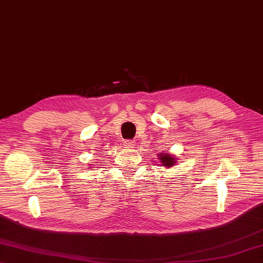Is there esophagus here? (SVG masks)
<instances>
[{"label":"esophagus","mask_w":263,"mask_h":263,"mask_svg":"<svg viewBox=\"0 0 263 263\" xmlns=\"http://www.w3.org/2000/svg\"><path fill=\"white\" fill-rule=\"evenodd\" d=\"M124 146H125V148H128V149L133 148V147H135V141H133V140H125Z\"/></svg>","instance_id":"esophagus-1"}]
</instances>
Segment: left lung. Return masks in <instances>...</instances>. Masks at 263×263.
I'll return each mask as SVG.
<instances>
[{
	"label": "left lung",
	"instance_id": "1",
	"mask_svg": "<svg viewBox=\"0 0 263 263\" xmlns=\"http://www.w3.org/2000/svg\"><path fill=\"white\" fill-rule=\"evenodd\" d=\"M161 160V164H163V166H166V167H170L172 165L175 164V159L173 158L172 155H167V154H161L160 155V158Z\"/></svg>",
	"mask_w": 263,
	"mask_h": 263
}]
</instances>
